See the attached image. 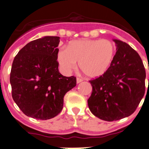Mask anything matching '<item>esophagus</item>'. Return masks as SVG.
I'll return each mask as SVG.
<instances>
[{"label":"esophagus","mask_w":149,"mask_h":149,"mask_svg":"<svg viewBox=\"0 0 149 149\" xmlns=\"http://www.w3.org/2000/svg\"><path fill=\"white\" fill-rule=\"evenodd\" d=\"M81 81H83V80H82L81 79H79V78H77V79H76V83L77 84L81 83Z\"/></svg>","instance_id":"esophagus-1"}]
</instances>
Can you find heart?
Segmentation results:
<instances>
[{
	"mask_svg": "<svg viewBox=\"0 0 149 149\" xmlns=\"http://www.w3.org/2000/svg\"><path fill=\"white\" fill-rule=\"evenodd\" d=\"M115 47L106 39H79L73 41L68 48L63 47L57 53L60 69L69 74L79 67L87 77L95 79L106 73L114 57Z\"/></svg>",
	"mask_w": 149,
	"mask_h": 149,
	"instance_id": "b5f03b06",
	"label": "heart"
}]
</instances>
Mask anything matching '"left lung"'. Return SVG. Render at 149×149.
<instances>
[{
  "label": "left lung",
  "instance_id": "8db88e82",
  "mask_svg": "<svg viewBox=\"0 0 149 149\" xmlns=\"http://www.w3.org/2000/svg\"><path fill=\"white\" fill-rule=\"evenodd\" d=\"M116 52L106 73L89 81L90 111L108 122L127 117L135 112L145 93L146 70L136 51L127 43L113 39Z\"/></svg>",
  "mask_w": 149,
  "mask_h": 149
}]
</instances>
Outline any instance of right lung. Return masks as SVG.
<instances>
[{"label": "right lung", "mask_w": 149, "mask_h": 149, "mask_svg": "<svg viewBox=\"0 0 149 149\" xmlns=\"http://www.w3.org/2000/svg\"><path fill=\"white\" fill-rule=\"evenodd\" d=\"M58 36H44L26 44L14 57L10 83L12 97L27 116L47 120L58 115L63 98L76 79L59 72Z\"/></svg>", "instance_id": "right-lung-1"}]
</instances>
